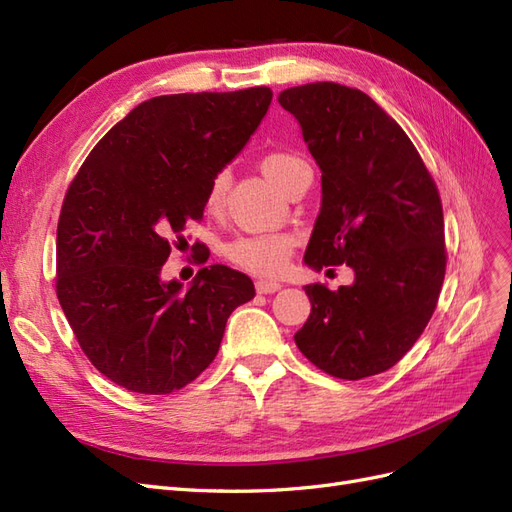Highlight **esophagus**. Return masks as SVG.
Instances as JSON below:
<instances>
[{
  "label": "esophagus",
  "mask_w": 512,
  "mask_h": 512,
  "mask_svg": "<svg viewBox=\"0 0 512 512\" xmlns=\"http://www.w3.org/2000/svg\"><path fill=\"white\" fill-rule=\"evenodd\" d=\"M282 288L280 282H273V280H258L256 282V292L258 294H273Z\"/></svg>",
  "instance_id": "obj_1"
}]
</instances>
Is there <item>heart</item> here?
Wrapping results in <instances>:
<instances>
[{
    "mask_svg": "<svg viewBox=\"0 0 512 512\" xmlns=\"http://www.w3.org/2000/svg\"><path fill=\"white\" fill-rule=\"evenodd\" d=\"M305 166L307 164L299 156H294V153L288 151H271L260 160L262 175L282 192L286 190L292 175ZM226 188L228 175H215L207 192L209 209H215L222 203ZM294 245H297V239L288 235V232H252V235H239L228 241L224 245V256L232 265L247 273H254L260 277H275L286 269Z\"/></svg>",
    "mask_w": 512,
    "mask_h": 512,
    "instance_id": "b5f03b06",
    "label": "heart"
}]
</instances>
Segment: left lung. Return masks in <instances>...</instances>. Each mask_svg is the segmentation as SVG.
<instances>
[{
  "label": "left lung",
  "mask_w": 512,
  "mask_h": 512,
  "mask_svg": "<svg viewBox=\"0 0 512 512\" xmlns=\"http://www.w3.org/2000/svg\"><path fill=\"white\" fill-rule=\"evenodd\" d=\"M299 121L322 173V205L305 250L314 271L348 265L350 286L309 284L299 350L342 380L382 374L436 309L446 271L436 183L399 123L359 89L307 83L277 96Z\"/></svg>",
  "instance_id": "obj_1"
}]
</instances>
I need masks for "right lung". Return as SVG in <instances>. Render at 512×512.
Instances as JSON below:
<instances>
[{"instance_id": "add662e5", "label": "right lung", "mask_w": 512, "mask_h": 512, "mask_svg": "<svg viewBox=\"0 0 512 512\" xmlns=\"http://www.w3.org/2000/svg\"><path fill=\"white\" fill-rule=\"evenodd\" d=\"M271 98L269 87L151 98L104 134L70 183L57 299L91 365L123 389H183L215 359L228 316L254 299L250 277L230 267H203L188 288L164 282L162 267Z\"/></svg>"}]
</instances>
